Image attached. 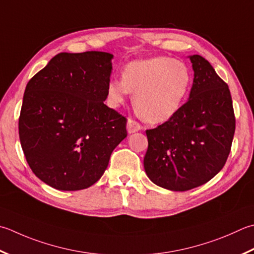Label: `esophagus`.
Here are the masks:
<instances>
[{
	"instance_id": "obj_1",
	"label": "esophagus",
	"mask_w": 254,
	"mask_h": 254,
	"mask_svg": "<svg viewBox=\"0 0 254 254\" xmlns=\"http://www.w3.org/2000/svg\"><path fill=\"white\" fill-rule=\"evenodd\" d=\"M142 126L138 122L132 120V119H128L127 120V132L128 133H135L137 131L142 130Z\"/></svg>"
}]
</instances>
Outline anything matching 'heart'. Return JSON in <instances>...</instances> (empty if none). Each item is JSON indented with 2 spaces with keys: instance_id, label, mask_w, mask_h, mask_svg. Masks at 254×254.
Returning a JSON list of instances; mask_svg holds the SVG:
<instances>
[{
  "instance_id": "obj_1",
  "label": "heart",
  "mask_w": 254,
  "mask_h": 254,
  "mask_svg": "<svg viewBox=\"0 0 254 254\" xmlns=\"http://www.w3.org/2000/svg\"><path fill=\"white\" fill-rule=\"evenodd\" d=\"M191 87L190 68L171 57L132 62L122 78L112 77L107 86L110 106L117 108L134 93V106L144 120L163 123L181 110Z\"/></svg>"
}]
</instances>
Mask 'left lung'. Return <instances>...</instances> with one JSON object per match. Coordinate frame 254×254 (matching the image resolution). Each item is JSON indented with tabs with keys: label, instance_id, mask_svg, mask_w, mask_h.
I'll return each instance as SVG.
<instances>
[{
	"label": "left lung",
	"instance_id": "1",
	"mask_svg": "<svg viewBox=\"0 0 254 254\" xmlns=\"http://www.w3.org/2000/svg\"><path fill=\"white\" fill-rule=\"evenodd\" d=\"M190 59L193 82L188 101L171 120L146 130V175L174 191L192 190L215 177L225 166L236 131L228 84L203 57Z\"/></svg>",
	"mask_w": 254,
	"mask_h": 254
}]
</instances>
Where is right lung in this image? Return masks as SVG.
I'll return each mask as SVG.
<instances>
[{
    "mask_svg": "<svg viewBox=\"0 0 254 254\" xmlns=\"http://www.w3.org/2000/svg\"><path fill=\"white\" fill-rule=\"evenodd\" d=\"M113 55L61 53L28 81L18 134L33 173L59 190L97 183L127 137V118L104 104Z\"/></svg>",
    "mask_w": 254,
    "mask_h": 254,
    "instance_id": "add662e5",
    "label": "right lung"
}]
</instances>
